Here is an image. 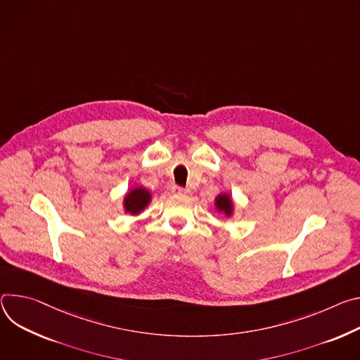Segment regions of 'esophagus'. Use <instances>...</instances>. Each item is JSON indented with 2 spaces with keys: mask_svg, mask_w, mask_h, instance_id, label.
Here are the masks:
<instances>
[{
  "mask_svg": "<svg viewBox=\"0 0 360 360\" xmlns=\"http://www.w3.org/2000/svg\"><path fill=\"white\" fill-rule=\"evenodd\" d=\"M172 191H173L174 194H177V195H187V194H190V190H188V188H184V187H180V186H174V187L172 188Z\"/></svg>",
  "mask_w": 360,
  "mask_h": 360,
  "instance_id": "1",
  "label": "esophagus"
}]
</instances>
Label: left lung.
Listing matches in <instances>:
<instances>
[{
    "mask_svg": "<svg viewBox=\"0 0 360 360\" xmlns=\"http://www.w3.org/2000/svg\"><path fill=\"white\" fill-rule=\"evenodd\" d=\"M216 209L221 213H224L227 217H230L233 214V202L227 193H221L216 197V203H214Z\"/></svg>",
    "mask_w": 360,
    "mask_h": 360,
    "instance_id": "obj_1",
    "label": "left lung"
}]
</instances>
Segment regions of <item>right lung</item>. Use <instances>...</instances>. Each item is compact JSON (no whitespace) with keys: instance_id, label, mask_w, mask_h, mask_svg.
Here are the masks:
<instances>
[{"instance_id":"right-lung-1","label":"right lung","mask_w":360,"mask_h":360,"mask_svg":"<svg viewBox=\"0 0 360 360\" xmlns=\"http://www.w3.org/2000/svg\"><path fill=\"white\" fill-rule=\"evenodd\" d=\"M151 200V193L144 187L131 188L124 197V210L133 216L141 213Z\"/></svg>"}]
</instances>
